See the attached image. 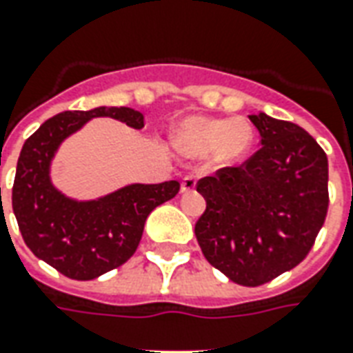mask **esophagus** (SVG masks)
<instances>
[{
  "label": "esophagus",
  "instance_id": "esophagus-1",
  "mask_svg": "<svg viewBox=\"0 0 353 353\" xmlns=\"http://www.w3.org/2000/svg\"><path fill=\"white\" fill-rule=\"evenodd\" d=\"M196 189V177L194 176H187L183 177V181H181V193H191Z\"/></svg>",
  "mask_w": 353,
  "mask_h": 353
}]
</instances>
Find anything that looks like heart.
<instances>
[{
	"instance_id": "1",
	"label": "heart",
	"mask_w": 353,
	"mask_h": 353,
	"mask_svg": "<svg viewBox=\"0 0 353 353\" xmlns=\"http://www.w3.org/2000/svg\"><path fill=\"white\" fill-rule=\"evenodd\" d=\"M177 151L189 159L210 154L218 166H235L246 159L254 145V128L243 117L206 118L189 117L172 132Z\"/></svg>"
}]
</instances>
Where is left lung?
Returning <instances> with one entry per match:
<instances>
[{
    "mask_svg": "<svg viewBox=\"0 0 353 353\" xmlns=\"http://www.w3.org/2000/svg\"><path fill=\"white\" fill-rule=\"evenodd\" d=\"M248 118L262 149L199 181L206 210L194 235L216 270L258 287L296 268L314 246L329 208V162L300 125L265 112Z\"/></svg>",
    "mask_w": 353,
    "mask_h": 353,
    "instance_id": "left-lung-1",
    "label": "left lung"
}]
</instances>
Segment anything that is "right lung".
I'll return each instance as SVG.
<instances>
[{
    "mask_svg": "<svg viewBox=\"0 0 353 353\" xmlns=\"http://www.w3.org/2000/svg\"><path fill=\"white\" fill-rule=\"evenodd\" d=\"M93 118L143 128V114L130 107L65 110L24 141L13 185V212L26 246L76 281L97 279L128 262L139 246L149 214L179 191L176 179L124 185L91 201H78L57 189L51 162L61 143Z\"/></svg>",
    "mask_w": 353,
    "mask_h": 353,
    "instance_id": "right-lung-1",
    "label": "right lung"
}]
</instances>
